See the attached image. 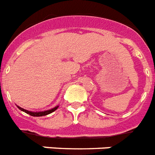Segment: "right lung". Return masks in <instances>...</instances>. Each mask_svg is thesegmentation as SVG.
Returning a JSON list of instances; mask_svg holds the SVG:
<instances>
[{"mask_svg": "<svg viewBox=\"0 0 155 155\" xmlns=\"http://www.w3.org/2000/svg\"><path fill=\"white\" fill-rule=\"evenodd\" d=\"M17 107L20 110H22V111L25 112V113H26V114H28L33 116V117H41V116L48 115V114H49L54 112L55 110H57V108L59 107V106H56V107H53V108H51V109H50V110H44V111H38V112L30 111V110H25V109H23V108L20 107H18V106H17Z\"/></svg>", "mask_w": 155, "mask_h": 155, "instance_id": "1", "label": "right lung"}]
</instances>
